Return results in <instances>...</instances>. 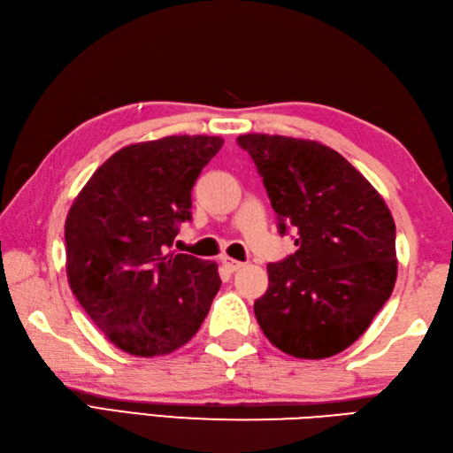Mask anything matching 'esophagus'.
Masks as SVG:
<instances>
[{
    "label": "esophagus",
    "instance_id": "esophagus-1",
    "mask_svg": "<svg viewBox=\"0 0 453 453\" xmlns=\"http://www.w3.org/2000/svg\"><path fill=\"white\" fill-rule=\"evenodd\" d=\"M221 263H224V267L229 273H235V271H239V269L243 267L242 261H235V259H232V257H224V259H221Z\"/></svg>",
    "mask_w": 453,
    "mask_h": 453
}]
</instances>
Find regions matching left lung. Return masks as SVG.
Instances as JSON below:
<instances>
[{
	"mask_svg": "<svg viewBox=\"0 0 453 453\" xmlns=\"http://www.w3.org/2000/svg\"><path fill=\"white\" fill-rule=\"evenodd\" d=\"M279 216L298 234V251L269 263V288L255 300L267 340L300 359L348 349L388 300L396 280L395 219L356 166L318 141L247 133Z\"/></svg>",
	"mask_w": 453,
	"mask_h": 453,
	"instance_id": "1",
	"label": "left lung"
}]
</instances>
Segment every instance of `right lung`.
I'll use <instances>...</instances> for the list:
<instances>
[{
    "label": "right lung",
    "instance_id": "right-lung-1",
    "mask_svg": "<svg viewBox=\"0 0 453 453\" xmlns=\"http://www.w3.org/2000/svg\"><path fill=\"white\" fill-rule=\"evenodd\" d=\"M221 145V137L171 135L123 147L68 210V285L105 338L129 356L182 348L218 295V263L171 247L192 216V186Z\"/></svg>",
    "mask_w": 453,
    "mask_h": 453
}]
</instances>
